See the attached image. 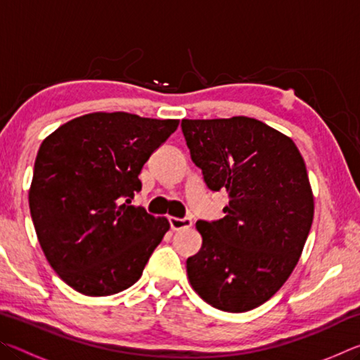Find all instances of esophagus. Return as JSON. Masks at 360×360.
Masks as SVG:
<instances>
[{
	"label": "esophagus",
	"instance_id": "esophagus-1",
	"mask_svg": "<svg viewBox=\"0 0 360 360\" xmlns=\"http://www.w3.org/2000/svg\"><path fill=\"white\" fill-rule=\"evenodd\" d=\"M169 227L173 230H182V229H188L192 227V219L191 217H184V219H178V217H169Z\"/></svg>",
	"mask_w": 360,
	"mask_h": 360
}]
</instances>
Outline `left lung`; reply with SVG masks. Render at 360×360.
Returning a JSON list of instances; mask_svg holds the SVG:
<instances>
[{"label":"left lung","instance_id":"1","mask_svg":"<svg viewBox=\"0 0 360 360\" xmlns=\"http://www.w3.org/2000/svg\"><path fill=\"white\" fill-rule=\"evenodd\" d=\"M206 187L227 191L219 221H197L203 245L187 259L195 292L211 307L245 313L288 281L313 224L308 173L290 138L251 117L181 122Z\"/></svg>","mask_w":360,"mask_h":360}]
</instances>
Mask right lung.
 Here are the masks:
<instances>
[{"mask_svg":"<svg viewBox=\"0 0 360 360\" xmlns=\"http://www.w3.org/2000/svg\"><path fill=\"white\" fill-rule=\"evenodd\" d=\"M178 124L94 112L42 141L30 212L46 259L70 288L105 297L129 289L143 275L169 224L130 203L141 191L143 165Z\"/></svg>","mask_w":360,"mask_h":360,"instance_id":"obj_1","label":"right lung"}]
</instances>
